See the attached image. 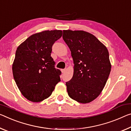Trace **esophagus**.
I'll use <instances>...</instances> for the list:
<instances>
[{
    "instance_id": "34e87169",
    "label": "esophagus",
    "mask_w": 131,
    "mask_h": 131,
    "mask_svg": "<svg viewBox=\"0 0 131 131\" xmlns=\"http://www.w3.org/2000/svg\"><path fill=\"white\" fill-rule=\"evenodd\" d=\"M61 71H62V73H65V71H66V69H62V70H61Z\"/></svg>"
}]
</instances>
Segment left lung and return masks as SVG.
<instances>
[{
    "label": "left lung",
    "instance_id": "1",
    "mask_svg": "<svg viewBox=\"0 0 131 131\" xmlns=\"http://www.w3.org/2000/svg\"><path fill=\"white\" fill-rule=\"evenodd\" d=\"M63 39L74 63L72 78L66 82L68 95L79 103H90L102 92L111 72L107 48L90 33L63 30Z\"/></svg>",
    "mask_w": 131,
    "mask_h": 131
}]
</instances>
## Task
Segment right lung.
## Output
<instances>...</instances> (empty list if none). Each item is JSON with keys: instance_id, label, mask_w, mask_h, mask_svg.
Masks as SVG:
<instances>
[{"instance_id": "obj_1", "label": "right lung", "mask_w": 131, "mask_h": 131, "mask_svg": "<svg viewBox=\"0 0 131 131\" xmlns=\"http://www.w3.org/2000/svg\"><path fill=\"white\" fill-rule=\"evenodd\" d=\"M62 36L61 30L33 34L20 44L12 66L14 79L22 94L32 102H40L51 95L61 81V71L55 68L52 47Z\"/></svg>"}]
</instances>
